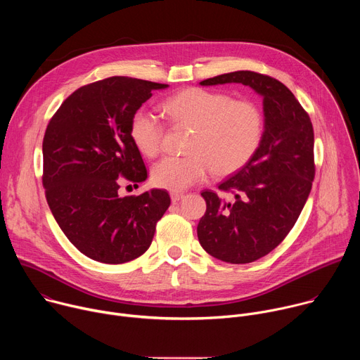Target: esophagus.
<instances>
[{"instance_id":"obj_1","label":"esophagus","mask_w":360,"mask_h":360,"mask_svg":"<svg viewBox=\"0 0 360 360\" xmlns=\"http://www.w3.org/2000/svg\"><path fill=\"white\" fill-rule=\"evenodd\" d=\"M182 198H184V193H179V192H172V193H171V199H172L174 203L178 202V200H181Z\"/></svg>"}]
</instances>
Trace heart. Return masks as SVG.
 <instances>
[{
  "instance_id": "b5f03b06",
  "label": "heart",
  "mask_w": 360,
  "mask_h": 360,
  "mask_svg": "<svg viewBox=\"0 0 360 360\" xmlns=\"http://www.w3.org/2000/svg\"><path fill=\"white\" fill-rule=\"evenodd\" d=\"M165 112L176 127L191 128L186 157H165L152 168L155 186L179 192L203 181L207 174L228 176L246 167L264 138V115L250 101L203 88L185 89L165 102ZM129 135L142 155L155 157L162 148L165 125L143 108L129 124Z\"/></svg>"
}]
</instances>
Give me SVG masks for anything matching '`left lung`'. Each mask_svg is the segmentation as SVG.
<instances>
[{"mask_svg": "<svg viewBox=\"0 0 360 360\" xmlns=\"http://www.w3.org/2000/svg\"><path fill=\"white\" fill-rule=\"evenodd\" d=\"M243 84L264 98L265 129L252 161L219 184L226 202L205 189L207 212L196 232L200 246L229 264H249L274 250L296 224L315 178L314 127L281 81L253 71L203 79L200 85Z\"/></svg>", "mask_w": 360, "mask_h": 360, "instance_id": "obj_1", "label": "left lung"}]
</instances>
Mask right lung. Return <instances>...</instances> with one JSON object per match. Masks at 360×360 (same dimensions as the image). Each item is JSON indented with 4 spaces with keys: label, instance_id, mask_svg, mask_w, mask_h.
I'll return each instance as SVG.
<instances>
[{
    "label": "right lung",
    "instance_id": "1",
    "mask_svg": "<svg viewBox=\"0 0 360 360\" xmlns=\"http://www.w3.org/2000/svg\"><path fill=\"white\" fill-rule=\"evenodd\" d=\"M167 86L129 77L101 79L74 91L46 127L42 185L48 207L70 242L96 262L118 265L145 253L169 207L164 189L118 193L122 181L148 178L129 124L152 91Z\"/></svg>",
    "mask_w": 360,
    "mask_h": 360
}]
</instances>
